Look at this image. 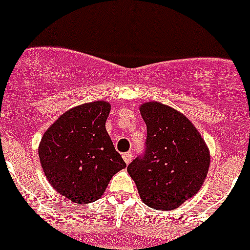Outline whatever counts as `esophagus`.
<instances>
[{
  "label": "esophagus",
  "instance_id": "esophagus-1",
  "mask_svg": "<svg viewBox=\"0 0 250 250\" xmlns=\"http://www.w3.org/2000/svg\"><path fill=\"white\" fill-rule=\"evenodd\" d=\"M122 157H123V160H125V162L127 163V165H129L130 161H132L133 153L130 152V151H129V152H125V153H123V155H122Z\"/></svg>",
  "mask_w": 250,
  "mask_h": 250
}]
</instances>
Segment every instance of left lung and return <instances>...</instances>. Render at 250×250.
<instances>
[{
	"label": "left lung",
	"instance_id": "1",
	"mask_svg": "<svg viewBox=\"0 0 250 250\" xmlns=\"http://www.w3.org/2000/svg\"><path fill=\"white\" fill-rule=\"evenodd\" d=\"M146 123L144 153L128 166L139 196L150 208L173 210L203 185L210 156L192 123L161 103L140 106Z\"/></svg>",
	"mask_w": 250,
	"mask_h": 250
}]
</instances>
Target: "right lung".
Wrapping results in <instances>:
<instances>
[{
  "instance_id": "right-lung-1",
  "label": "right lung",
  "mask_w": 250,
  "mask_h": 250,
  "mask_svg": "<svg viewBox=\"0 0 250 250\" xmlns=\"http://www.w3.org/2000/svg\"><path fill=\"white\" fill-rule=\"evenodd\" d=\"M110 104L94 102L66 111L47 129L39 147L44 175L75 203L99 200L111 178L125 168L105 128Z\"/></svg>"
}]
</instances>
